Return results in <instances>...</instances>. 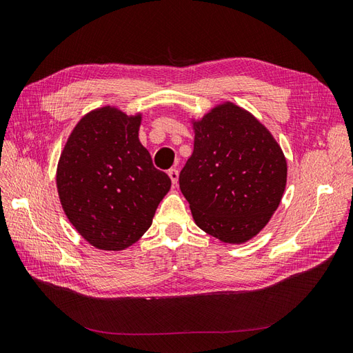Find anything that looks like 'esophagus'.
<instances>
[{
	"label": "esophagus",
	"instance_id": "esophagus-1",
	"mask_svg": "<svg viewBox=\"0 0 353 353\" xmlns=\"http://www.w3.org/2000/svg\"><path fill=\"white\" fill-rule=\"evenodd\" d=\"M168 176L171 179V183L176 185L177 180H179V170L177 168H170L168 170Z\"/></svg>",
	"mask_w": 353,
	"mask_h": 353
}]
</instances>
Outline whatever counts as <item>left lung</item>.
<instances>
[{
    "mask_svg": "<svg viewBox=\"0 0 353 353\" xmlns=\"http://www.w3.org/2000/svg\"><path fill=\"white\" fill-rule=\"evenodd\" d=\"M194 128L180 191L203 231L225 243H245L265 227L282 200V149L263 123L231 103L213 108Z\"/></svg>",
    "mask_w": 353,
    "mask_h": 353,
    "instance_id": "left-lung-1",
    "label": "left lung"
}]
</instances>
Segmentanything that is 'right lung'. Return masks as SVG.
<instances>
[{
  "label": "right lung",
  "instance_id": "1",
  "mask_svg": "<svg viewBox=\"0 0 353 353\" xmlns=\"http://www.w3.org/2000/svg\"><path fill=\"white\" fill-rule=\"evenodd\" d=\"M140 116L112 107L88 113L61 153L57 185L67 218L90 245L122 250L152 225L170 191L139 140Z\"/></svg>",
  "mask_w": 353,
  "mask_h": 353
}]
</instances>
